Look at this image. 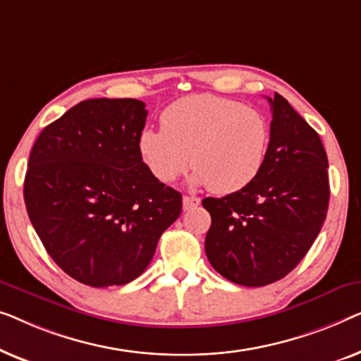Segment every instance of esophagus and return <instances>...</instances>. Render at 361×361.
Here are the masks:
<instances>
[{
	"label": "esophagus",
	"instance_id": "1",
	"mask_svg": "<svg viewBox=\"0 0 361 361\" xmlns=\"http://www.w3.org/2000/svg\"><path fill=\"white\" fill-rule=\"evenodd\" d=\"M200 202H201L200 197H192V196H183V209H185V211L195 209L196 206H200Z\"/></svg>",
	"mask_w": 361,
	"mask_h": 361
}]
</instances>
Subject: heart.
I'll return each instance as SVG.
<instances>
[{
    "mask_svg": "<svg viewBox=\"0 0 361 361\" xmlns=\"http://www.w3.org/2000/svg\"><path fill=\"white\" fill-rule=\"evenodd\" d=\"M161 129L139 134L140 159L157 180L171 183L195 169L191 181L216 195L242 191L260 175L270 123L260 111L216 94H192L161 113Z\"/></svg>",
    "mask_w": 361,
    "mask_h": 361,
    "instance_id": "heart-1",
    "label": "heart"
}]
</instances>
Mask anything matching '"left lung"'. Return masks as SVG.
<instances>
[{
    "label": "left lung",
    "instance_id": "left-lung-1",
    "mask_svg": "<svg viewBox=\"0 0 361 361\" xmlns=\"http://www.w3.org/2000/svg\"><path fill=\"white\" fill-rule=\"evenodd\" d=\"M270 147L260 175L242 191L204 197L211 214L206 255L242 286L281 280L302 260L327 216L329 161L321 137L275 93Z\"/></svg>",
    "mask_w": 361,
    "mask_h": 361
}]
</instances>
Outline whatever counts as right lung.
<instances>
[{
    "mask_svg": "<svg viewBox=\"0 0 361 361\" xmlns=\"http://www.w3.org/2000/svg\"><path fill=\"white\" fill-rule=\"evenodd\" d=\"M145 119L139 99H86L49 124L30 150L29 219L54 262L88 286L142 275L181 212L180 192L140 159Z\"/></svg>",
    "mask_w": 361,
    "mask_h": 361,
    "instance_id": "right-lung-1",
    "label": "right lung"
}]
</instances>
